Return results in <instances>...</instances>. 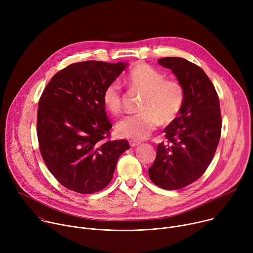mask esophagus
<instances>
[{
    "instance_id": "1",
    "label": "esophagus",
    "mask_w": 253,
    "mask_h": 253,
    "mask_svg": "<svg viewBox=\"0 0 253 253\" xmlns=\"http://www.w3.org/2000/svg\"><path fill=\"white\" fill-rule=\"evenodd\" d=\"M129 143H130V146H131V147H136V146H138V145H140V144H141L140 142H138V141H133V140H131Z\"/></svg>"
}]
</instances>
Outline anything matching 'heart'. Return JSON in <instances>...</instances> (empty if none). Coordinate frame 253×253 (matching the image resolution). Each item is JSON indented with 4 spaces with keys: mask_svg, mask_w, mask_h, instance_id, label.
I'll list each match as a JSON object with an SVG mask.
<instances>
[{
    "mask_svg": "<svg viewBox=\"0 0 253 253\" xmlns=\"http://www.w3.org/2000/svg\"><path fill=\"white\" fill-rule=\"evenodd\" d=\"M126 82L132 90L143 93L139 114L127 116L116 124L121 138L140 141L147 138L161 123L173 122L181 112L185 89L176 79H166L162 72L146 63H138L131 69ZM106 109L113 115L122 111L123 94L118 81L108 84L102 94Z\"/></svg>",
    "mask_w": 253,
    "mask_h": 253,
    "instance_id": "heart-1",
    "label": "heart"
}]
</instances>
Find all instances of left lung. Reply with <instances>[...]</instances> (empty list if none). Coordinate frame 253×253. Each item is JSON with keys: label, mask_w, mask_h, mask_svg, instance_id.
<instances>
[{"label": "left lung", "mask_w": 253, "mask_h": 253, "mask_svg": "<svg viewBox=\"0 0 253 253\" xmlns=\"http://www.w3.org/2000/svg\"><path fill=\"white\" fill-rule=\"evenodd\" d=\"M158 64L171 69L182 83L185 101L178 117L164 129L167 141L158 144L148 173L157 186L177 190L199 179L213 159L222 125L219 98L199 66L179 57H165Z\"/></svg>", "instance_id": "left-lung-1"}]
</instances>
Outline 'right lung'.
<instances>
[{
    "label": "right lung",
    "mask_w": 253,
    "mask_h": 253,
    "mask_svg": "<svg viewBox=\"0 0 253 253\" xmlns=\"http://www.w3.org/2000/svg\"><path fill=\"white\" fill-rule=\"evenodd\" d=\"M126 63L85 61L56 73L39 100L37 135L42 158L66 188L82 194L102 190L112 180L127 140L109 139L112 124L102 94Z\"/></svg>",
    "instance_id": "right-lung-1"
}]
</instances>
